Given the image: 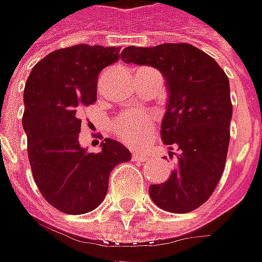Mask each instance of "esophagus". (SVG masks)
Masks as SVG:
<instances>
[{
	"mask_svg": "<svg viewBox=\"0 0 262 262\" xmlns=\"http://www.w3.org/2000/svg\"><path fill=\"white\" fill-rule=\"evenodd\" d=\"M132 158H133V161H140V162H143V161H148L149 157L146 154H143V152H133V154H132Z\"/></svg>",
	"mask_w": 262,
	"mask_h": 262,
	"instance_id": "obj_1",
	"label": "esophagus"
}]
</instances>
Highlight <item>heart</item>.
<instances>
[{
	"instance_id": "b5f03b06",
	"label": "heart",
	"mask_w": 262,
	"mask_h": 262,
	"mask_svg": "<svg viewBox=\"0 0 262 262\" xmlns=\"http://www.w3.org/2000/svg\"><path fill=\"white\" fill-rule=\"evenodd\" d=\"M112 130L127 145H142L152 135L154 117L143 110H127L119 114L112 122Z\"/></svg>"
}]
</instances>
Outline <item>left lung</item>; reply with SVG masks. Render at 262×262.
<instances>
[{
    "mask_svg": "<svg viewBox=\"0 0 262 262\" xmlns=\"http://www.w3.org/2000/svg\"><path fill=\"white\" fill-rule=\"evenodd\" d=\"M122 59L159 69L169 91L161 138L177 165L165 183L149 187V195L167 212H193L209 200L226 164L232 119L228 75L188 43L129 46Z\"/></svg>",
    "mask_w": 262,
    "mask_h": 262,
    "instance_id": "obj_1",
    "label": "left lung"
}]
</instances>
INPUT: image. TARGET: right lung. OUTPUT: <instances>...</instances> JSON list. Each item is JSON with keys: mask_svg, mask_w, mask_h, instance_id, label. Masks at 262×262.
Wrapping results in <instances>:
<instances>
[{"mask_svg": "<svg viewBox=\"0 0 262 262\" xmlns=\"http://www.w3.org/2000/svg\"><path fill=\"white\" fill-rule=\"evenodd\" d=\"M119 59V48L75 45L45 56L27 78L23 127L33 178L45 200L62 213L94 210L113 168L132 158L117 140L104 139L97 154L78 142L79 112L97 101L100 72Z\"/></svg>", "mask_w": 262, "mask_h": 262, "instance_id": "obj_1", "label": "right lung"}]
</instances>
